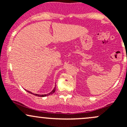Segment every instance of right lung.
<instances>
[{
	"instance_id": "obj_1",
	"label": "right lung",
	"mask_w": 127,
	"mask_h": 127,
	"mask_svg": "<svg viewBox=\"0 0 127 127\" xmlns=\"http://www.w3.org/2000/svg\"><path fill=\"white\" fill-rule=\"evenodd\" d=\"M55 90H56V86L55 87V88H53V90H52V92H50L49 93H47V94L39 95V94H36V93H32V92H30V91H27V92H28V93H31V94L37 96H39V97H45V96H49V95H52V94H53V93H54L55 92Z\"/></svg>"
}]
</instances>
